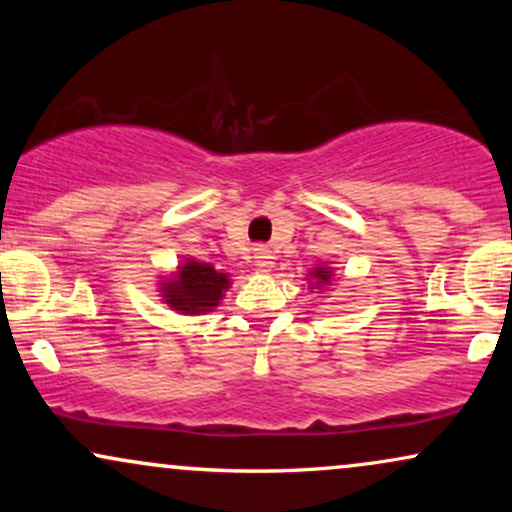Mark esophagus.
I'll list each match as a JSON object with an SVG mask.
<instances>
[{"mask_svg": "<svg viewBox=\"0 0 512 512\" xmlns=\"http://www.w3.org/2000/svg\"><path fill=\"white\" fill-rule=\"evenodd\" d=\"M252 255H255V262H257V267H262V269H267L269 264H272V250L267 248V245H257L255 248V252H252Z\"/></svg>", "mask_w": 512, "mask_h": 512, "instance_id": "34e87169", "label": "esophagus"}]
</instances>
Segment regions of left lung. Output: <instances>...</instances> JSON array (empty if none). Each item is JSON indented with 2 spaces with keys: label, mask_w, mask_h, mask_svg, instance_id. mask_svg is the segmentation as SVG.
I'll use <instances>...</instances> for the list:
<instances>
[{
  "label": "left lung",
  "mask_w": 512,
  "mask_h": 512,
  "mask_svg": "<svg viewBox=\"0 0 512 512\" xmlns=\"http://www.w3.org/2000/svg\"><path fill=\"white\" fill-rule=\"evenodd\" d=\"M313 276L317 279V284H327V281H330V272H327L325 267H317Z\"/></svg>",
  "instance_id": "obj_1"
}]
</instances>
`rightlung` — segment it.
<instances>
[{
  "mask_svg": "<svg viewBox=\"0 0 512 512\" xmlns=\"http://www.w3.org/2000/svg\"><path fill=\"white\" fill-rule=\"evenodd\" d=\"M226 289L228 276L216 272L211 264L185 262V267L178 269V276L163 284V298L180 313L199 315L216 308Z\"/></svg>",
  "mask_w": 512,
  "mask_h": 512,
  "instance_id": "add662e5",
  "label": "right lung"
}]
</instances>
